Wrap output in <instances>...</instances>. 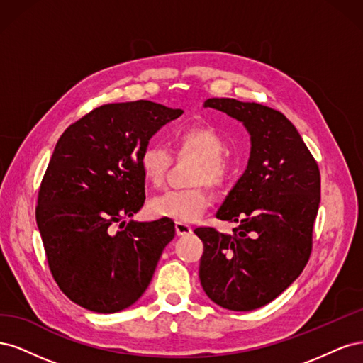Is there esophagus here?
<instances>
[{"label": "esophagus", "mask_w": 363, "mask_h": 363, "mask_svg": "<svg viewBox=\"0 0 363 363\" xmlns=\"http://www.w3.org/2000/svg\"><path fill=\"white\" fill-rule=\"evenodd\" d=\"M175 233H177L179 236L189 235V233H192V227L189 224H186V223L177 221V223H175Z\"/></svg>", "instance_id": "obj_1"}]
</instances>
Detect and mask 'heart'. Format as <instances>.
I'll list each match as a JSON object with an SVG mask.
<instances>
[{
  "instance_id": "heart-1",
  "label": "heart",
  "mask_w": 363,
  "mask_h": 363,
  "mask_svg": "<svg viewBox=\"0 0 363 363\" xmlns=\"http://www.w3.org/2000/svg\"><path fill=\"white\" fill-rule=\"evenodd\" d=\"M169 144L174 156H191L195 159L188 179L194 186L164 192L150 203V212L156 218H171L180 223L194 221L206 211L211 201L206 184L213 189L225 188L233 179L236 164L224 152L223 136L211 125L192 124L180 127L171 135ZM171 162L169 151L159 144H148L142 148L139 168L147 184L151 188H160Z\"/></svg>"
}]
</instances>
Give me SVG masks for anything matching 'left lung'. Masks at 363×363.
<instances>
[{"label":"left lung","instance_id":"obj_1","mask_svg":"<svg viewBox=\"0 0 363 363\" xmlns=\"http://www.w3.org/2000/svg\"><path fill=\"white\" fill-rule=\"evenodd\" d=\"M204 107L240 121L251 151L245 172L216 212L221 221L238 224L233 235L213 227L194 230L204 245L200 281L224 309L255 311L289 288L311 257L320 168L279 111L235 98H208Z\"/></svg>","mask_w":363,"mask_h":363}]
</instances>
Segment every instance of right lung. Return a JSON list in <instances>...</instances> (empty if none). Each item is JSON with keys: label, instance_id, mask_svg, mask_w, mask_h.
I'll use <instances>...</instances> for the list:
<instances>
[{"label": "right lung", "instance_id": "1", "mask_svg": "<svg viewBox=\"0 0 363 363\" xmlns=\"http://www.w3.org/2000/svg\"><path fill=\"white\" fill-rule=\"evenodd\" d=\"M182 113L147 100L104 104L57 140L40 183L36 223L54 280L87 311L115 313L136 303L175 235L169 218L124 219L145 201L142 148Z\"/></svg>", "mask_w": 363, "mask_h": 363}]
</instances>
